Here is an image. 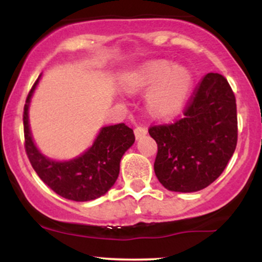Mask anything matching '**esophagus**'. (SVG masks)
<instances>
[{
	"label": "esophagus",
	"mask_w": 262,
	"mask_h": 262,
	"mask_svg": "<svg viewBox=\"0 0 262 262\" xmlns=\"http://www.w3.org/2000/svg\"><path fill=\"white\" fill-rule=\"evenodd\" d=\"M146 133H148V129H146L145 127H141V125H139V127H137L134 129V134H135V137H137V139L144 137Z\"/></svg>",
	"instance_id": "obj_1"
}]
</instances>
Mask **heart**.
Instances as JSON below:
<instances>
[{
    "instance_id": "heart-1",
    "label": "heart",
    "mask_w": 262,
    "mask_h": 262,
    "mask_svg": "<svg viewBox=\"0 0 262 262\" xmlns=\"http://www.w3.org/2000/svg\"><path fill=\"white\" fill-rule=\"evenodd\" d=\"M191 74L181 66L166 61L150 62L123 77V86L129 92L151 87L146 96V107L155 117H167L182 107L191 89Z\"/></svg>"
}]
</instances>
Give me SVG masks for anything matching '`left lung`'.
I'll return each mask as SVG.
<instances>
[{
  "mask_svg": "<svg viewBox=\"0 0 262 262\" xmlns=\"http://www.w3.org/2000/svg\"><path fill=\"white\" fill-rule=\"evenodd\" d=\"M158 144L155 175L165 188L196 192L221 176L237 141L236 102L223 75L209 73L198 82L171 123L151 125Z\"/></svg>",
  "mask_w": 262,
  "mask_h": 262,
  "instance_id": "left-lung-1",
  "label": "left lung"
}]
</instances>
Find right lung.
<instances>
[{"label": "right lung", "mask_w": 262, "mask_h": 262, "mask_svg": "<svg viewBox=\"0 0 262 262\" xmlns=\"http://www.w3.org/2000/svg\"><path fill=\"white\" fill-rule=\"evenodd\" d=\"M37 83L38 80L23 108L25 148L33 169L55 193L68 200L83 202L103 196L118 179L123 154L133 145V129L124 123L104 127L85 154L65 162L49 160L35 148L28 124L29 101Z\"/></svg>", "instance_id": "1"}]
</instances>
